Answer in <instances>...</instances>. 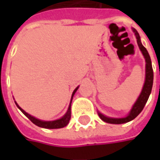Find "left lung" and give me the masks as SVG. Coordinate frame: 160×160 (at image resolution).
<instances>
[{
    "label": "left lung",
    "instance_id": "8db88e82",
    "mask_svg": "<svg viewBox=\"0 0 160 160\" xmlns=\"http://www.w3.org/2000/svg\"><path fill=\"white\" fill-rule=\"evenodd\" d=\"M132 32L135 34V37H136V40H137V44H138L139 48L141 50V52L142 53L143 57L145 58V81L144 84H143V87L142 90L139 95L138 99L136 100V102H134L133 106L131 108V110L129 111V113L127 114V116L125 118H109V117H106L105 115H103L101 112L98 111V115L99 117L101 118V119L103 120L104 122L108 123V124H116V125H118V124H125L127 123L131 120L134 119L139 114L142 112V110L143 109L146 102L148 101L150 94L151 92V89H152V84H153V69H152V66H151V57L149 55V52H147L146 48H145L142 42H141V37L139 35L138 32L134 29L132 28Z\"/></svg>",
    "mask_w": 160,
    "mask_h": 160
}]
</instances>
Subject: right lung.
Here are the masks:
<instances>
[{
    "label": "right lung",
    "instance_id": "1",
    "mask_svg": "<svg viewBox=\"0 0 160 160\" xmlns=\"http://www.w3.org/2000/svg\"><path fill=\"white\" fill-rule=\"evenodd\" d=\"M78 87H79V86H77V88L74 90L73 93H72L70 104H69V106H68V110H67L66 114H65L62 118H58V119L57 120H53V121H43V120L38 119V118H34V117H33V116H31L30 114L27 113L24 109H22L18 105V103H17L16 102L15 103H16V105H17V107L18 108L21 110L22 113L24 114L26 117H28V118L31 120V122H33L34 125H36L37 126H39V127H42V128H47V129H58V128H62V127L66 126L68 124V123H69V120H70L71 118V102H72L73 97H74L75 93H76V92H77V89H78Z\"/></svg>",
    "mask_w": 160,
    "mask_h": 160
}]
</instances>
